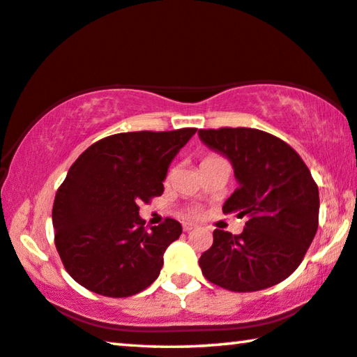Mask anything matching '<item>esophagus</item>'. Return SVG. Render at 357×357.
I'll return each instance as SVG.
<instances>
[{"label": "esophagus", "mask_w": 357, "mask_h": 357, "mask_svg": "<svg viewBox=\"0 0 357 357\" xmlns=\"http://www.w3.org/2000/svg\"><path fill=\"white\" fill-rule=\"evenodd\" d=\"M183 229H184V231H190V230L195 229V225L194 224H189V222H184L183 224Z\"/></svg>", "instance_id": "esophagus-1"}]
</instances>
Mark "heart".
<instances>
[{
    "label": "heart",
    "mask_w": 357,
    "mask_h": 357,
    "mask_svg": "<svg viewBox=\"0 0 357 357\" xmlns=\"http://www.w3.org/2000/svg\"><path fill=\"white\" fill-rule=\"evenodd\" d=\"M213 157H216V155H208V157H205L203 158V160H206V158H213ZM189 216H192V218H195V216H199V211H197V209H189Z\"/></svg>",
    "instance_id": "heart-1"
}]
</instances>
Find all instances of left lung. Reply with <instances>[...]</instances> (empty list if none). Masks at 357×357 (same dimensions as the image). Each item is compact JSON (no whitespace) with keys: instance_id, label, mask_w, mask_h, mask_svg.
I'll list each match as a JSON object with an SVG mask.
<instances>
[{"instance_id":"1","label":"left lung","mask_w":357,"mask_h":357,"mask_svg":"<svg viewBox=\"0 0 357 357\" xmlns=\"http://www.w3.org/2000/svg\"><path fill=\"white\" fill-rule=\"evenodd\" d=\"M203 143L229 158L238 179L222 211L245 216L240 235L216 229L199 260L213 284L254 292L292 275L319 224V190L302 157L286 141L257 128H202Z\"/></svg>"}]
</instances>
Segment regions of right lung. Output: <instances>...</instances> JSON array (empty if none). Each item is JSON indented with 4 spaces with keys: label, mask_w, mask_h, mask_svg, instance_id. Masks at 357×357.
I'll return each instance as SVG.
<instances>
[{
    "label": "right lung",
    "mask_w": 357,
    "mask_h": 357,
    "mask_svg": "<svg viewBox=\"0 0 357 357\" xmlns=\"http://www.w3.org/2000/svg\"><path fill=\"white\" fill-rule=\"evenodd\" d=\"M197 128L106 137L77 157L56 190L55 248L71 278L95 294L130 297L160 275L163 252L183 234L167 218L144 227L139 203L163 194V179Z\"/></svg>",
    "instance_id": "obj_1"
}]
</instances>
